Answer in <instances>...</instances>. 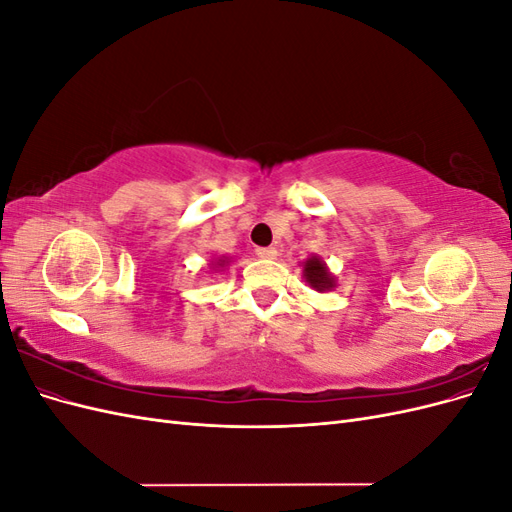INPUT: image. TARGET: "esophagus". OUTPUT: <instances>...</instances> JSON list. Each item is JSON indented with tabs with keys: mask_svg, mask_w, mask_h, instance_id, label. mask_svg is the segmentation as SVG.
<instances>
[{
	"mask_svg": "<svg viewBox=\"0 0 512 512\" xmlns=\"http://www.w3.org/2000/svg\"><path fill=\"white\" fill-rule=\"evenodd\" d=\"M256 256L273 260L277 256V250H275V247H256Z\"/></svg>",
	"mask_w": 512,
	"mask_h": 512,
	"instance_id": "34e87169",
	"label": "esophagus"
}]
</instances>
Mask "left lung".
Here are the masks:
<instances>
[{"mask_svg":"<svg viewBox=\"0 0 512 512\" xmlns=\"http://www.w3.org/2000/svg\"><path fill=\"white\" fill-rule=\"evenodd\" d=\"M303 277L305 282L318 292H327L335 288V275L329 271L327 262L320 256H312L303 262Z\"/></svg>","mask_w":512,"mask_h":512,"instance_id":"left-lung-1","label":"left lung"}]
</instances>
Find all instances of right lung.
Masks as SVG:
<instances>
[{
	"mask_svg": "<svg viewBox=\"0 0 512 512\" xmlns=\"http://www.w3.org/2000/svg\"><path fill=\"white\" fill-rule=\"evenodd\" d=\"M226 262H228V258H218V260H215V267H224L226 265Z\"/></svg>",
	"mask_w": 512,
	"mask_h": 512,
	"instance_id": "add662e5",
	"label": "right lung"
}]
</instances>
